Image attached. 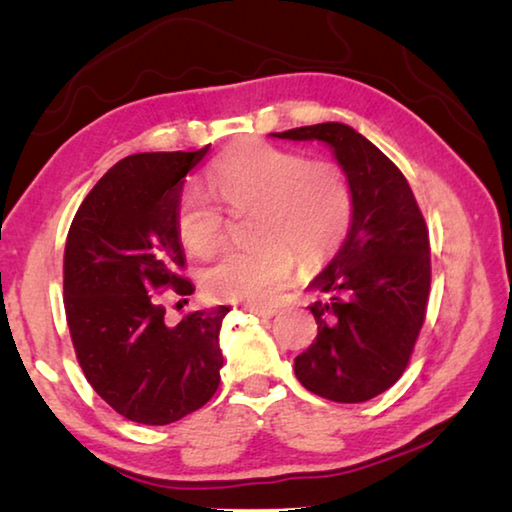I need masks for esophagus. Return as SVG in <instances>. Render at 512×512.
Segmentation results:
<instances>
[{"label": "esophagus", "instance_id": "1", "mask_svg": "<svg viewBox=\"0 0 512 512\" xmlns=\"http://www.w3.org/2000/svg\"><path fill=\"white\" fill-rule=\"evenodd\" d=\"M247 310L251 312V315L263 317V319H270V317L276 315V312H279V310H274V308H261V306H249Z\"/></svg>", "mask_w": 512, "mask_h": 512}]
</instances>
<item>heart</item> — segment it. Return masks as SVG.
<instances>
[{
	"label": "heart",
	"instance_id": "heart-1",
	"mask_svg": "<svg viewBox=\"0 0 512 512\" xmlns=\"http://www.w3.org/2000/svg\"><path fill=\"white\" fill-rule=\"evenodd\" d=\"M211 186L233 209L258 204L261 245L231 249L202 276L204 292L218 301L272 303L290 283L297 256L321 265L337 254L351 231L355 197L333 161H310L299 150L265 141H242L215 161ZM175 227L193 254H213L227 220L211 191L188 184L177 200Z\"/></svg>",
	"mask_w": 512,
	"mask_h": 512
}]
</instances>
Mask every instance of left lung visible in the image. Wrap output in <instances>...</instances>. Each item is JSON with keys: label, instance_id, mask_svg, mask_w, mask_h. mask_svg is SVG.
Returning a JSON list of instances; mask_svg holds the SVG:
<instances>
[{"label": "left lung", "instance_id": "1", "mask_svg": "<svg viewBox=\"0 0 512 512\" xmlns=\"http://www.w3.org/2000/svg\"><path fill=\"white\" fill-rule=\"evenodd\" d=\"M276 139L330 146L355 197L351 231L310 288L315 342L294 360L308 391L366 402L405 373L423 328L432 261L429 231L400 168L346 123L274 132Z\"/></svg>", "mask_w": 512, "mask_h": 512}]
</instances>
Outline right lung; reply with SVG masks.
Instances as JSON below:
<instances>
[{"label":"right lung","instance_id":"obj_1","mask_svg":"<svg viewBox=\"0 0 512 512\" xmlns=\"http://www.w3.org/2000/svg\"><path fill=\"white\" fill-rule=\"evenodd\" d=\"M195 152H139L87 193L65 245V312L80 369L116 414L170 425L213 398L220 384V326L227 306L166 326L157 290L193 294L175 227Z\"/></svg>","mask_w":512,"mask_h":512}]
</instances>
